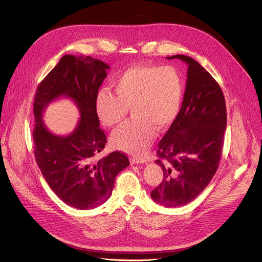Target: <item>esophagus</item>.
<instances>
[{"mask_svg":"<svg viewBox=\"0 0 262 262\" xmlns=\"http://www.w3.org/2000/svg\"><path fill=\"white\" fill-rule=\"evenodd\" d=\"M147 160L145 158L141 157H132L130 158V163L132 164H138V163H146Z\"/></svg>","mask_w":262,"mask_h":262,"instance_id":"obj_1","label":"esophagus"}]
</instances>
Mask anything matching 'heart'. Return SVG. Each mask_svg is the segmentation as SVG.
I'll return each mask as SVG.
<instances>
[{"mask_svg":"<svg viewBox=\"0 0 262 262\" xmlns=\"http://www.w3.org/2000/svg\"><path fill=\"white\" fill-rule=\"evenodd\" d=\"M116 93L103 89L95 101L96 113L108 127L125 120L132 108L134 119L118 129L113 143L129 154H142L156 137V128L169 127L180 114L184 96L183 78L171 66H136L119 74Z\"/></svg>","mask_w":262,"mask_h":262,"instance_id":"1","label":"heart"}]
</instances>
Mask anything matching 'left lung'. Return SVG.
Instances as JSON below:
<instances>
[{
  "label": "left lung",
  "instance_id": "obj_1",
  "mask_svg": "<svg viewBox=\"0 0 262 262\" xmlns=\"http://www.w3.org/2000/svg\"><path fill=\"white\" fill-rule=\"evenodd\" d=\"M167 58L187 63L186 90L180 114L158 144L155 162L163 180L150 196L174 208L193 201L212 180L222 156L227 116L222 89L209 72L185 55Z\"/></svg>",
  "mask_w": 262,
  "mask_h": 262
}]
</instances>
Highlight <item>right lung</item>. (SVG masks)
Returning a JSON list of instances; mask_svg holds the SVG:
<instances>
[{"instance_id":"add662e5","label":"right lung","mask_w":262,"mask_h":262,"mask_svg":"<svg viewBox=\"0 0 262 262\" xmlns=\"http://www.w3.org/2000/svg\"><path fill=\"white\" fill-rule=\"evenodd\" d=\"M109 66L90 56L64 55L40 82L34 102V154L50 188L62 202L86 210L104 204L113 193L116 176L129 166L125 154L96 158L107 142L100 127L95 101ZM61 96L71 98L81 118L67 136L51 133L42 121L47 105Z\"/></svg>"}]
</instances>
